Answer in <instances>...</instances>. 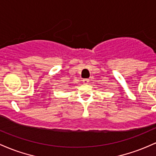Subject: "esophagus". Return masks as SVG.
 I'll return each mask as SVG.
<instances>
[{"mask_svg":"<svg viewBox=\"0 0 156 156\" xmlns=\"http://www.w3.org/2000/svg\"><path fill=\"white\" fill-rule=\"evenodd\" d=\"M83 83L84 84H87L89 83V79H83Z\"/></svg>","mask_w":156,"mask_h":156,"instance_id":"esophagus-1","label":"esophagus"}]
</instances>
